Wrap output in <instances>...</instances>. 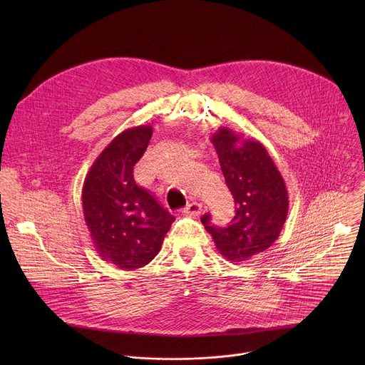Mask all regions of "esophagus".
<instances>
[{"label":"esophagus","instance_id":"1","mask_svg":"<svg viewBox=\"0 0 365 365\" xmlns=\"http://www.w3.org/2000/svg\"><path fill=\"white\" fill-rule=\"evenodd\" d=\"M182 212L186 214V215H195V217H197V215L202 212V203H199V202H190L186 207H183Z\"/></svg>","mask_w":365,"mask_h":365}]
</instances>
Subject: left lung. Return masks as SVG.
I'll use <instances>...</instances> for the list:
<instances>
[{
	"mask_svg": "<svg viewBox=\"0 0 365 365\" xmlns=\"http://www.w3.org/2000/svg\"><path fill=\"white\" fill-rule=\"evenodd\" d=\"M211 141L237 207L228 227L212 225L210 214L200 221L220 254L230 262H245L279 238L289 211L286 183L259 141L244 140L227 127H220Z\"/></svg>",
	"mask_w": 365,
	"mask_h": 365,
	"instance_id": "obj_1",
	"label": "left lung"
}]
</instances>
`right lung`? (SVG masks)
<instances>
[{"mask_svg":"<svg viewBox=\"0 0 365 365\" xmlns=\"http://www.w3.org/2000/svg\"><path fill=\"white\" fill-rule=\"evenodd\" d=\"M153 135L151 125L120 133L91 166L82 187L83 218L98 255L135 270L159 254L175 217L133 176Z\"/></svg>","mask_w":365,"mask_h":365,"instance_id":"1","label":"right lung"}]
</instances>
